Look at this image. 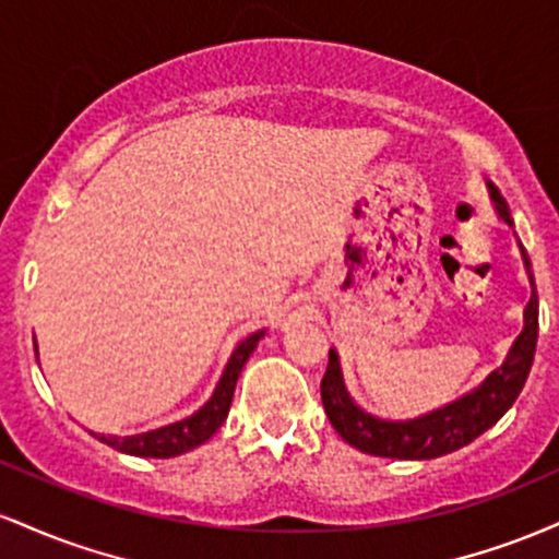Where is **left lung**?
<instances>
[{"mask_svg":"<svg viewBox=\"0 0 559 559\" xmlns=\"http://www.w3.org/2000/svg\"><path fill=\"white\" fill-rule=\"evenodd\" d=\"M489 191L497 215L512 228L510 210H507L502 194L491 183ZM523 262L528 267L531 299L525 305V325L521 336L512 344L507 360L497 370H491L480 386L471 389L454 402L441 404L431 413H423L418 418L394 420L360 407L344 386L336 349L329 352V368H325L323 381H320V396H323V407L331 426L336 428V433L342 436L346 444L357 447L365 454H376V457L431 460L471 444L473 439L489 431L493 423L502 418L507 409L512 407V402L518 400L525 378L531 373L538 338V294L525 252Z\"/></svg>","mask_w":559,"mask_h":559,"instance_id":"8db88e82","label":"left lung"}]
</instances>
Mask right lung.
<instances>
[{"mask_svg":"<svg viewBox=\"0 0 559 559\" xmlns=\"http://www.w3.org/2000/svg\"><path fill=\"white\" fill-rule=\"evenodd\" d=\"M262 336H265V331H254L236 344L234 355H230L213 396H210L194 415H189V418L168 423V426L155 428V431L133 436H94L99 441H105L107 447H115L118 452L126 454H136V457H176V454H183L189 452V449L204 444V441L223 426V420L228 418L230 400H234V389L236 381H239L243 362L249 360V355H252Z\"/></svg>","mask_w":559,"mask_h":559,"instance_id":"obj_1","label":"right lung"}]
</instances>
